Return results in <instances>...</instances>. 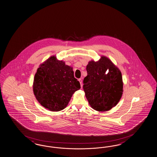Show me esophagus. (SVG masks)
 <instances>
[{
  "label": "esophagus",
  "mask_w": 157,
  "mask_h": 157,
  "mask_svg": "<svg viewBox=\"0 0 157 157\" xmlns=\"http://www.w3.org/2000/svg\"><path fill=\"white\" fill-rule=\"evenodd\" d=\"M78 81H79V82H80V84H81V88H82V86H83V85H82V81L81 78L79 79H78Z\"/></svg>",
  "instance_id": "1"
}]
</instances>
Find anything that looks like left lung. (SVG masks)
I'll list each match as a JSON object with an SVG mask.
<instances>
[{
    "instance_id": "8db88e82",
    "label": "left lung",
    "mask_w": 157,
    "mask_h": 157,
    "mask_svg": "<svg viewBox=\"0 0 157 157\" xmlns=\"http://www.w3.org/2000/svg\"><path fill=\"white\" fill-rule=\"evenodd\" d=\"M88 75L83 81L85 96L90 106L105 112L115 106L123 94L121 73L107 57L98 62L90 61L86 66Z\"/></svg>"
}]
</instances>
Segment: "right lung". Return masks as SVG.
Returning a JSON list of instances; mask_svg holds the SVG:
<instances>
[{
    "label": "right lung",
    "mask_w": 157,
    "mask_h": 157,
    "mask_svg": "<svg viewBox=\"0 0 157 157\" xmlns=\"http://www.w3.org/2000/svg\"><path fill=\"white\" fill-rule=\"evenodd\" d=\"M81 88L72 68L51 56L38 68L33 92L38 102L51 111L65 109L73 94Z\"/></svg>",
    "instance_id": "obj_1"
}]
</instances>
